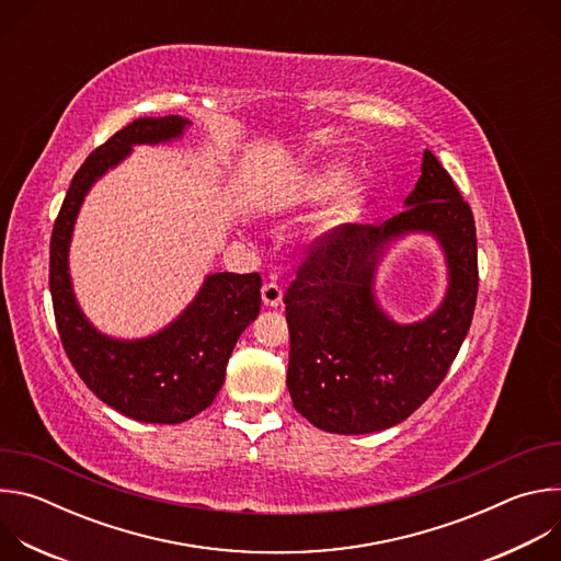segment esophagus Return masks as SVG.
<instances>
[{
	"mask_svg": "<svg viewBox=\"0 0 561 561\" xmlns=\"http://www.w3.org/2000/svg\"><path fill=\"white\" fill-rule=\"evenodd\" d=\"M262 299H264V306L277 308L282 304V286L277 282H266L262 288Z\"/></svg>",
	"mask_w": 561,
	"mask_h": 561,
	"instance_id": "esophagus-1",
	"label": "esophagus"
}]
</instances>
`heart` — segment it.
<instances>
[{"label":"heart","mask_w":561,"mask_h":561,"mask_svg":"<svg viewBox=\"0 0 561 561\" xmlns=\"http://www.w3.org/2000/svg\"><path fill=\"white\" fill-rule=\"evenodd\" d=\"M351 182V171L342 164H327L322 169L310 171L306 178H301L295 188L290 191V206L297 208H312L329 202L335 193H340ZM366 206V195L359 188L348 191L329 213L331 226H342L346 221H353L359 217V213Z\"/></svg>","instance_id":"1"}]
</instances>
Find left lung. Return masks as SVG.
<instances>
[{
  "mask_svg": "<svg viewBox=\"0 0 561 561\" xmlns=\"http://www.w3.org/2000/svg\"><path fill=\"white\" fill-rule=\"evenodd\" d=\"M407 210L383 224H344L306 249L284 304L290 333L286 386L312 426L362 435L411 417L444 381L477 301V237L468 202L431 150ZM428 229L445 247L451 286L424 323L399 328L371 297L390 236Z\"/></svg>",
  "mask_w": 561,
  "mask_h": 561,
  "instance_id": "left-lung-1",
  "label": "left lung"
}]
</instances>
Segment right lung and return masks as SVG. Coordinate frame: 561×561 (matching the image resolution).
I'll use <instances>...</instances> for the list:
<instances>
[{
	"instance_id": "1",
	"label": "right lung",
	"mask_w": 561,
	"mask_h": 561,
	"mask_svg": "<svg viewBox=\"0 0 561 561\" xmlns=\"http://www.w3.org/2000/svg\"><path fill=\"white\" fill-rule=\"evenodd\" d=\"M188 122L141 117L95 148L75 173L50 237V295L61 346L82 381L117 413L146 424H180L213 404L228 357L260 314V273L208 275L195 301L148 340L119 342L100 335L79 310L68 275L70 232L93 182L119 164L133 144L180 137Z\"/></svg>"
}]
</instances>
